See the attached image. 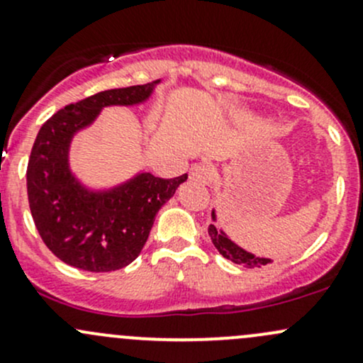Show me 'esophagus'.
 I'll list each match as a JSON object with an SVG mask.
<instances>
[{
	"mask_svg": "<svg viewBox=\"0 0 363 363\" xmlns=\"http://www.w3.org/2000/svg\"><path fill=\"white\" fill-rule=\"evenodd\" d=\"M189 177L193 181L200 182V184H211L212 181V168L208 164H193L191 170H189Z\"/></svg>",
	"mask_w": 363,
	"mask_h": 363,
	"instance_id": "esophagus-1",
	"label": "esophagus"
}]
</instances>
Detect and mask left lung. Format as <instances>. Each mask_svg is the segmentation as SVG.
<instances>
[{"instance_id": "1", "label": "left lung", "mask_w": 363, "mask_h": 363, "mask_svg": "<svg viewBox=\"0 0 363 363\" xmlns=\"http://www.w3.org/2000/svg\"><path fill=\"white\" fill-rule=\"evenodd\" d=\"M216 221H218V216H216V208H212V223L208 225V235H211L212 244H214L216 250L219 251V255H223L226 259L237 263V265L247 267V269H255V267H263L272 263L270 258L252 255V252L240 247L239 244L233 242L221 228H218Z\"/></svg>"}]
</instances>
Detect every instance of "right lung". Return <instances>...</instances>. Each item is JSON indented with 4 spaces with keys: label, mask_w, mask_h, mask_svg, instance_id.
Wrapping results in <instances>:
<instances>
[{
    "label": "right lung",
    "mask_w": 363,
    "mask_h": 363,
    "mask_svg": "<svg viewBox=\"0 0 363 363\" xmlns=\"http://www.w3.org/2000/svg\"><path fill=\"white\" fill-rule=\"evenodd\" d=\"M160 82L101 91L67 105L40 128L26 172L28 200L40 237L61 262L89 272L130 265L147 242L160 208L188 179L138 172L113 188L91 189L69 168L73 137L101 108L144 104Z\"/></svg>",
    "instance_id": "1"
}]
</instances>
